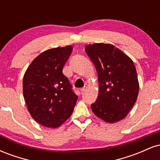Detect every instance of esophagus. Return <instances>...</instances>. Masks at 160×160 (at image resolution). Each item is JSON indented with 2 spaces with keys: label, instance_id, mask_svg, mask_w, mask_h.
<instances>
[{
  "label": "esophagus",
  "instance_id": "1",
  "mask_svg": "<svg viewBox=\"0 0 160 160\" xmlns=\"http://www.w3.org/2000/svg\"><path fill=\"white\" fill-rule=\"evenodd\" d=\"M87 88H88L87 85H85V86H84V87L81 88V89H80V91H81V92H85L86 89H87Z\"/></svg>",
  "mask_w": 160,
  "mask_h": 160
}]
</instances>
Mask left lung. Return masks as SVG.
Listing matches in <instances>:
<instances>
[{
    "label": "left lung",
    "instance_id": "8db88e82",
    "mask_svg": "<svg viewBox=\"0 0 160 160\" xmlns=\"http://www.w3.org/2000/svg\"><path fill=\"white\" fill-rule=\"evenodd\" d=\"M85 51L96 68L98 95L91 105L96 117L113 123L124 119L136 102L139 82L132 60L109 43L86 45Z\"/></svg>",
    "mask_w": 160,
    "mask_h": 160
}]
</instances>
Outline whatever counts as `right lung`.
Instances as JSON below:
<instances>
[{
  "mask_svg": "<svg viewBox=\"0 0 160 160\" xmlns=\"http://www.w3.org/2000/svg\"><path fill=\"white\" fill-rule=\"evenodd\" d=\"M71 46L47 49L33 60L23 77V96L36 122L57 128L72 114L78 95L62 73Z\"/></svg>",
  "mask_w": 160,
  "mask_h": 160,
  "instance_id": "right-lung-1",
  "label": "right lung"
}]
</instances>
